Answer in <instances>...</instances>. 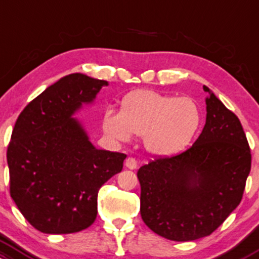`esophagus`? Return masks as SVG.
Returning <instances> with one entry per match:
<instances>
[{"instance_id":"34e87169","label":"esophagus","mask_w":259,"mask_h":259,"mask_svg":"<svg viewBox=\"0 0 259 259\" xmlns=\"http://www.w3.org/2000/svg\"><path fill=\"white\" fill-rule=\"evenodd\" d=\"M125 166H126V168L129 169H135L136 167H138V162H136L135 158L127 157L126 161H125Z\"/></svg>"}]
</instances>
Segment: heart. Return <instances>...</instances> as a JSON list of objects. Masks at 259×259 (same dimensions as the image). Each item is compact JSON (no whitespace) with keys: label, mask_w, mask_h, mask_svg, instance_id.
Listing matches in <instances>:
<instances>
[{"label":"heart","mask_w":259,"mask_h":259,"mask_svg":"<svg viewBox=\"0 0 259 259\" xmlns=\"http://www.w3.org/2000/svg\"><path fill=\"white\" fill-rule=\"evenodd\" d=\"M201 123L198 104L189 97H175L153 90H139L121 99L120 112L108 108L103 116L104 133L125 143L133 135L144 136L149 152L172 156L183 151Z\"/></svg>","instance_id":"b5f03b06"}]
</instances>
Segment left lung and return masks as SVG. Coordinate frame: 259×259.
Segmentation results:
<instances>
[{
    "mask_svg": "<svg viewBox=\"0 0 259 259\" xmlns=\"http://www.w3.org/2000/svg\"><path fill=\"white\" fill-rule=\"evenodd\" d=\"M206 120L186 151L140 167V212L155 234L172 241L209 236L237 208L251 171L240 120L206 86Z\"/></svg>",
    "mask_w": 259,
    "mask_h": 259,
    "instance_id": "obj_1",
    "label": "left lung"
}]
</instances>
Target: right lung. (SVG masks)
Listing matches in <instances>:
<instances>
[{
    "instance_id": "obj_1",
    "label": "right lung",
    "mask_w": 259,
    "mask_h": 259,
    "mask_svg": "<svg viewBox=\"0 0 259 259\" xmlns=\"http://www.w3.org/2000/svg\"><path fill=\"white\" fill-rule=\"evenodd\" d=\"M103 79L71 73L33 99L17 119L7 149L11 197L44 234H72L97 218L98 190L126 155L99 150L73 115L92 104Z\"/></svg>"
}]
</instances>
